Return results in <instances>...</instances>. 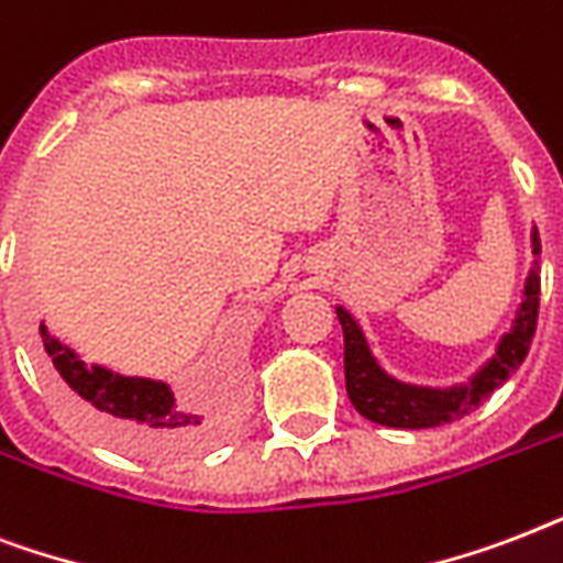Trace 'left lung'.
Returning a JSON list of instances; mask_svg holds the SVG:
<instances>
[{
	"label": "left lung",
	"instance_id": "8db88e82",
	"mask_svg": "<svg viewBox=\"0 0 563 563\" xmlns=\"http://www.w3.org/2000/svg\"><path fill=\"white\" fill-rule=\"evenodd\" d=\"M540 238L531 225V267L522 285V302L514 311L511 329L505 331L496 352L461 385L429 387L411 385L390 376L367 343L361 322L343 305H334L343 325V369H346V394L361 417L387 426V429H434L452 420H461L485 402L496 387L520 369L529 355L540 305Z\"/></svg>",
	"mask_w": 563,
	"mask_h": 563
}]
</instances>
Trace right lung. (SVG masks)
<instances>
[{
    "mask_svg": "<svg viewBox=\"0 0 563 563\" xmlns=\"http://www.w3.org/2000/svg\"><path fill=\"white\" fill-rule=\"evenodd\" d=\"M37 331L52 394L96 440L141 459H169L213 438V422L181 408L164 378L90 364L43 320Z\"/></svg>",
    "mask_w": 563,
    "mask_h": 563,
    "instance_id": "add662e5",
    "label": "right lung"
}]
</instances>
